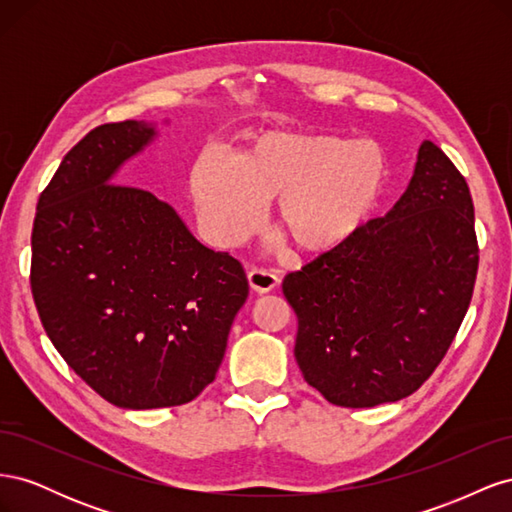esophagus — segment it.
<instances>
[{"instance_id": "34e87169", "label": "esophagus", "mask_w": 512, "mask_h": 512, "mask_svg": "<svg viewBox=\"0 0 512 512\" xmlns=\"http://www.w3.org/2000/svg\"><path fill=\"white\" fill-rule=\"evenodd\" d=\"M247 282H250L252 290L262 294V292L275 290L277 284H280V277H277L271 271H267V269H252L250 273H247Z\"/></svg>"}]
</instances>
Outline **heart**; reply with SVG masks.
I'll list each match as a JSON object with an SVG mask.
<instances>
[{"mask_svg": "<svg viewBox=\"0 0 512 512\" xmlns=\"http://www.w3.org/2000/svg\"><path fill=\"white\" fill-rule=\"evenodd\" d=\"M389 185V158L376 141L316 132H267L237 162L200 158L190 196L211 243L232 247L256 230L262 200L273 224L303 254L342 245L374 215Z\"/></svg>", "mask_w": 512, "mask_h": 512, "instance_id": "b5f03b06", "label": "heart"}]
</instances>
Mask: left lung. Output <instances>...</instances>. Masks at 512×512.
I'll return each instance as SVG.
<instances>
[{
    "label": "left lung",
    "mask_w": 512,
    "mask_h": 512,
    "mask_svg": "<svg viewBox=\"0 0 512 512\" xmlns=\"http://www.w3.org/2000/svg\"><path fill=\"white\" fill-rule=\"evenodd\" d=\"M478 271L472 194L425 141L399 203L288 273L305 382L342 408H374L423 386L466 316Z\"/></svg>",
    "instance_id": "obj_1"
}]
</instances>
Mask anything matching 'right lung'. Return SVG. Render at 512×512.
I'll return each instance as SVG.
<instances>
[{
  "label": "right lung",
  "mask_w": 512,
  "mask_h": 512,
  "mask_svg": "<svg viewBox=\"0 0 512 512\" xmlns=\"http://www.w3.org/2000/svg\"><path fill=\"white\" fill-rule=\"evenodd\" d=\"M153 134L134 119L85 134L42 190L32 230L46 335L76 376L128 410L203 393L250 290L241 262L196 241L173 207L111 183Z\"/></svg>",
  "instance_id": "1"
}]
</instances>
